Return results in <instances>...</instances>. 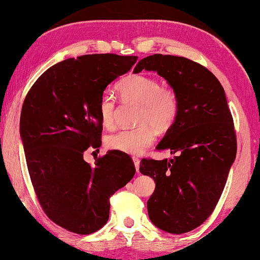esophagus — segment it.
Instances as JSON below:
<instances>
[{
  "mask_svg": "<svg viewBox=\"0 0 260 260\" xmlns=\"http://www.w3.org/2000/svg\"><path fill=\"white\" fill-rule=\"evenodd\" d=\"M133 162L135 166V169H137V173H139V167H140V160L138 157H133Z\"/></svg>",
  "mask_w": 260,
  "mask_h": 260,
  "instance_id": "obj_1",
  "label": "esophagus"
}]
</instances>
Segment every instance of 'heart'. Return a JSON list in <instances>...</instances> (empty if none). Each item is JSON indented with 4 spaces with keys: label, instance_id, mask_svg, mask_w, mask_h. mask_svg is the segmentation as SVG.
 <instances>
[{
    "label": "heart",
    "instance_id": "heart-1",
    "mask_svg": "<svg viewBox=\"0 0 260 260\" xmlns=\"http://www.w3.org/2000/svg\"><path fill=\"white\" fill-rule=\"evenodd\" d=\"M117 91L123 103L139 105L135 128L121 129L106 139L107 148L126 154L138 155L155 140L154 126L158 133L173 127L179 115V98L170 87L161 86L154 77L135 73L121 79ZM99 117L106 128L114 126L115 99L105 93L99 102Z\"/></svg>",
    "mask_w": 260,
    "mask_h": 260
}]
</instances>
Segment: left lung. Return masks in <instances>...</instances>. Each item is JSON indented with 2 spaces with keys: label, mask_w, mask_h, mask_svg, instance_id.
Listing matches in <instances>:
<instances>
[{
  "label": "left lung",
  "mask_w": 260,
  "mask_h": 260,
  "mask_svg": "<svg viewBox=\"0 0 260 260\" xmlns=\"http://www.w3.org/2000/svg\"><path fill=\"white\" fill-rule=\"evenodd\" d=\"M142 70L157 72L179 98L176 121L156 147L174 157L142 158L140 173L155 181L147 202L152 223L181 235L200 226L218 203L237 153L234 120L218 79L196 61L156 53L133 73Z\"/></svg>",
  "instance_id": "left-lung-1"
}]
</instances>
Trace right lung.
I'll list each match as a JSON object with an SVG mask.
<instances>
[{"label": "right lung", "mask_w": 260, "mask_h": 260, "mask_svg": "<svg viewBox=\"0 0 260 260\" xmlns=\"http://www.w3.org/2000/svg\"><path fill=\"white\" fill-rule=\"evenodd\" d=\"M137 59L113 53L69 58L46 70L23 103L19 134L35 192L49 218L75 234L102 229L110 197L135 174L125 153L112 150L91 167L84 152L102 145L104 91Z\"/></svg>", "instance_id": "add662e5"}]
</instances>
